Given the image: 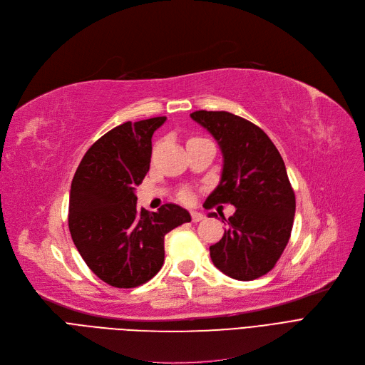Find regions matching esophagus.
<instances>
[{
    "instance_id": "esophagus-1",
    "label": "esophagus",
    "mask_w": 365,
    "mask_h": 365,
    "mask_svg": "<svg viewBox=\"0 0 365 365\" xmlns=\"http://www.w3.org/2000/svg\"><path fill=\"white\" fill-rule=\"evenodd\" d=\"M190 217H192V222H194V223H198V222H201V220L205 219V216H204L202 213H198V212H192V213H190Z\"/></svg>"
}]
</instances>
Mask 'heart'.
Here are the masks:
<instances>
[{
    "label": "heart",
    "mask_w": 365,
    "mask_h": 365,
    "mask_svg": "<svg viewBox=\"0 0 365 365\" xmlns=\"http://www.w3.org/2000/svg\"><path fill=\"white\" fill-rule=\"evenodd\" d=\"M179 198H180L182 201H189V200H190V194L187 192V190H182V192L179 194Z\"/></svg>",
    "instance_id": "heart-1"
}]
</instances>
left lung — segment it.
Returning a JSON list of instances; mask_svg holds the SVG:
<instances>
[{
    "label": "left lung",
    "instance_id": "obj_1",
    "mask_svg": "<svg viewBox=\"0 0 365 365\" xmlns=\"http://www.w3.org/2000/svg\"><path fill=\"white\" fill-rule=\"evenodd\" d=\"M190 117L213 134L223 153L222 180L207 198L205 208L237 207L222 240L210 245V256L231 278L263 277L274 269L289 244L296 212L282 157L260 127L238 115L195 110ZM213 216L217 217L210 215Z\"/></svg>",
    "mask_w": 365,
    "mask_h": 365
}]
</instances>
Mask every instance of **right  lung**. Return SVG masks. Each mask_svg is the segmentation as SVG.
<instances>
[{
  "label": "right lung",
  "mask_w": 365,
  "mask_h": 365,
  "mask_svg": "<svg viewBox=\"0 0 365 365\" xmlns=\"http://www.w3.org/2000/svg\"><path fill=\"white\" fill-rule=\"evenodd\" d=\"M165 121H127L86 152L71 185L68 225L87 266L106 284L134 289L164 263V237L190 222L185 208L164 204L158 213L138 208L136 189L149 171L152 134Z\"/></svg>",
  "instance_id": "add662e5"
}]
</instances>
